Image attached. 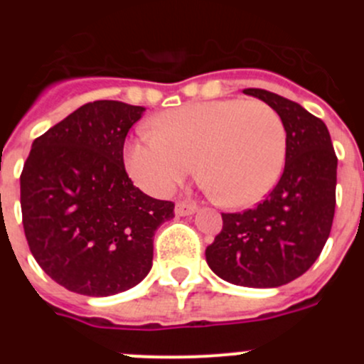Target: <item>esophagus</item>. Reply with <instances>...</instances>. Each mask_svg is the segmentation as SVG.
<instances>
[{"label":"esophagus","mask_w":364,"mask_h":364,"mask_svg":"<svg viewBox=\"0 0 364 364\" xmlns=\"http://www.w3.org/2000/svg\"><path fill=\"white\" fill-rule=\"evenodd\" d=\"M196 211H197V205L192 204V203H185V200H179V203L176 204V215H178V216H188V215H193Z\"/></svg>","instance_id":"esophagus-1"}]
</instances>
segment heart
Returning <instances> with one entry per match:
<instances>
[{
    "instance_id": "b5f03b06",
    "label": "heart",
    "mask_w": 364,
    "mask_h": 364,
    "mask_svg": "<svg viewBox=\"0 0 364 364\" xmlns=\"http://www.w3.org/2000/svg\"><path fill=\"white\" fill-rule=\"evenodd\" d=\"M155 134L132 141L124 153L132 178L153 193H168L192 176L230 208L262 200L280 179L287 128L262 100L220 98L159 114Z\"/></svg>"
}]
</instances>
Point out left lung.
<instances>
[{
  "label": "left lung",
  "mask_w": 364,
  "mask_h": 364,
  "mask_svg": "<svg viewBox=\"0 0 364 364\" xmlns=\"http://www.w3.org/2000/svg\"><path fill=\"white\" fill-rule=\"evenodd\" d=\"M280 112L287 128V156L269 196L243 213H222L223 227L205 248L222 280L241 287H280L306 273L331 232L336 205V164L324 121L296 102L248 87Z\"/></svg>",
  "instance_id": "8db88e82"
}]
</instances>
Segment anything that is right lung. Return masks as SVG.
<instances>
[{
  "mask_svg": "<svg viewBox=\"0 0 364 364\" xmlns=\"http://www.w3.org/2000/svg\"><path fill=\"white\" fill-rule=\"evenodd\" d=\"M146 109L82 105L33 141L21 174L29 250L56 284L82 296L128 291L153 266V236L174 203L146 196L123 164L128 130Z\"/></svg>",
  "mask_w": 364,
  "mask_h": 364,
  "instance_id": "add662e5",
  "label": "right lung"
}]
</instances>
